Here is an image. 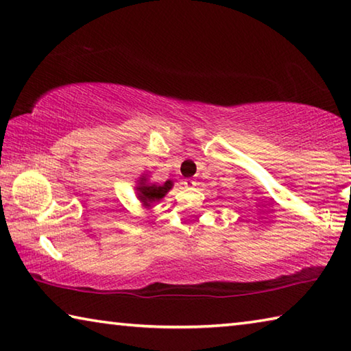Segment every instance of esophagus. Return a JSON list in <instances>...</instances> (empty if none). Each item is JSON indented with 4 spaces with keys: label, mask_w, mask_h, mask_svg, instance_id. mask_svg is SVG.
I'll use <instances>...</instances> for the list:
<instances>
[{
    "label": "esophagus",
    "mask_w": 351,
    "mask_h": 351,
    "mask_svg": "<svg viewBox=\"0 0 351 351\" xmlns=\"http://www.w3.org/2000/svg\"><path fill=\"white\" fill-rule=\"evenodd\" d=\"M184 186H186V187H195V186H198V182L195 181V180H190V178H187V180L184 181Z\"/></svg>",
    "instance_id": "obj_1"
}]
</instances>
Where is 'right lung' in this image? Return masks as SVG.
Here are the masks:
<instances>
[{
	"mask_svg": "<svg viewBox=\"0 0 351 351\" xmlns=\"http://www.w3.org/2000/svg\"><path fill=\"white\" fill-rule=\"evenodd\" d=\"M173 187V181L167 180L164 184H153L148 182L147 176L142 175L138 180V186H136V193L138 198L144 207H152L153 203L162 199L165 195L170 192V189Z\"/></svg>",
	"mask_w": 351,
	"mask_h": 351,
	"instance_id": "1",
	"label": "right lung"
}]
</instances>
